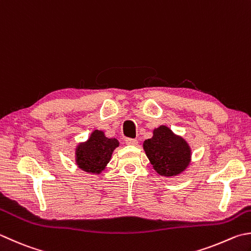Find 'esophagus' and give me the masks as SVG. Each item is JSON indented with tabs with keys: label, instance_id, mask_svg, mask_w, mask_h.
Wrapping results in <instances>:
<instances>
[{
	"label": "esophagus",
	"instance_id": "esophagus-1",
	"mask_svg": "<svg viewBox=\"0 0 251 251\" xmlns=\"http://www.w3.org/2000/svg\"><path fill=\"white\" fill-rule=\"evenodd\" d=\"M138 140H133V139H126V145H130V146H135V145H138Z\"/></svg>",
	"mask_w": 251,
	"mask_h": 251
}]
</instances>
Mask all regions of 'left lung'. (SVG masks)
<instances>
[{"label": "left lung", "instance_id": "left-lung-1", "mask_svg": "<svg viewBox=\"0 0 251 251\" xmlns=\"http://www.w3.org/2000/svg\"><path fill=\"white\" fill-rule=\"evenodd\" d=\"M143 150L155 172L166 178L179 176L191 164L190 145L167 126L155 127L152 138L143 142Z\"/></svg>", "mask_w": 251, "mask_h": 251}]
</instances>
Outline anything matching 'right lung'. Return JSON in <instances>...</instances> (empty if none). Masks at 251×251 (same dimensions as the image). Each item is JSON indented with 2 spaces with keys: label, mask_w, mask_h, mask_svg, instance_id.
<instances>
[{
  "label": "right lung",
  "mask_w": 251,
  "mask_h": 251,
  "mask_svg": "<svg viewBox=\"0 0 251 251\" xmlns=\"http://www.w3.org/2000/svg\"><path fill=\"white\" fill-rule=\"evenodd\" d=\"M119 144L117 139L107 138L103 131L94 130L86 141L79 142L75 148V163L84 172L100 175Z\"/></svg>",
  "instance_id": "add662e5"
}]
</instances>
